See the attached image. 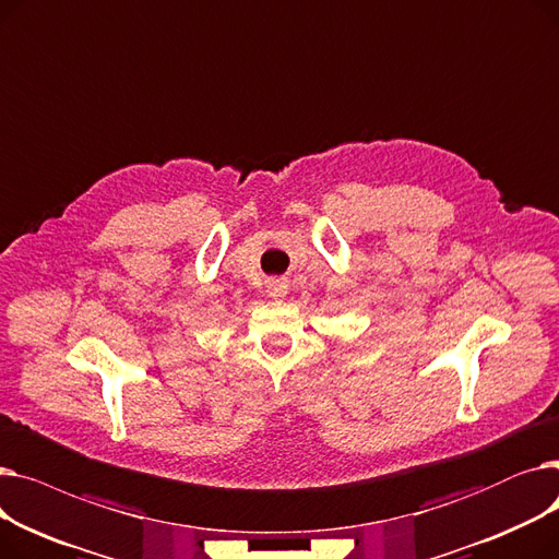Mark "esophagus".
I'll use <instances>...</instances> for the list:
<instances>
[{"mask_svg":"<svg viewBox=\"0 0 559 559\" xmlns=\"http://www.w3.org/2000/svg\"><path fill=\"white\" fill-rule=\"evenodd\" d=\"M267 292H270L272 299H285V295H287V283H285V281H270Z\"/></svg>","mask_w":559,"mask_h":559,"instance_id":"34e87169","label":"esophagus"}]
</instances>
